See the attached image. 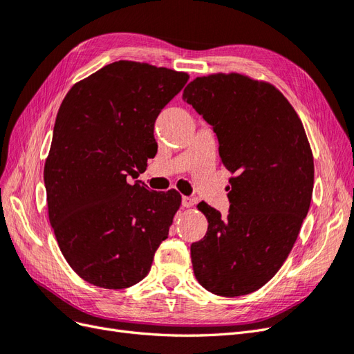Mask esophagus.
I'll use <instances>...</instances> for the list:
<instances>
[{
  "label": "esophagus",
  "instance_id": "1",
  "mask_svg": "<svg viewBox=\"0 0 354 354\" xmlns=\"http://www.w3.org/2000/svg\"><path fill=\"white\" fill-rule=\"evenodd\" d=\"M196 199L195 198H190V196H185L183 198V201H181V205H183L185 208H192V207H195L196 205Z\"/></svg>",
  "mask_w": 354,
  "mask_h": 354
}]
</instances>
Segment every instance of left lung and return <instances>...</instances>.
I'll return each mask as SVG.
<instances>
[{"mask_svg": "<svg viewBox=\"0 0 354 354\" xmlns=\"http://www.w3.org/2000/svg\"><path fill=\"white\" fill-rule=\"evenodd\" d=\"M183 99L212 125L232 174L226 217L198 205L208 230L190 246L195 277L221 297L254 292L288 259L312 201L315 164L303 122L273 84L238 72L198 77Z\"/></svg>", "mask_w": 354, "mask_h": 354, "instance_id": "8db88e82", "label": "left lung"}]
</instances>
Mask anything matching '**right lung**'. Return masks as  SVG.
Instances as JSON below:
<instances>
[{
	"instance_id": "right-lung-1",
	"label": "right lung",
	"mask_w": 354,
	"mask_h": 354,
	"mask_svg": "<svg viewBox=\"0 0 354 354\" xmlns=\"http://www.w3.org/2000/svg\"><path fill=\"white\" fill-rule=\"evenodd\" d=\"M186 72L120 60L73 84L63 99L44 165L48 218L81 279L124 289L145 279L181 205L177 190L128 183L156 153L160 109Z\"/></svg>"
}]
</instances>
